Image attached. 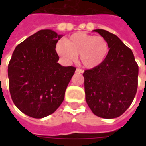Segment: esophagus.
I'll list each match as a JSON object with an SVG mask.
<instances>
[{
  "mask_svg": "<svg viewBox=\"0 0 146 146\" xmlns=\"http://www.w3.org/2000/svg\"><path fill=\"white\" fill-rule=\"evenodd\" d=\"M82 72H83V70H82V69L77 68V69H76V73H82Z\"/></svg>",
  "mask_w": 146,
  "mask_h": 146,
  "instance_id": "1",
  "label": "esophagus"
}]
</instances>
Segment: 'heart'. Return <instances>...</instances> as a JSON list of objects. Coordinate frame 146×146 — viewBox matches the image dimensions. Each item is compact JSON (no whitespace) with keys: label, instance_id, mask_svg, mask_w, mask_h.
Instances as JSON below:
<instances>
[{"label":"heart","instance_id":"obj_1","mask_svg":"<svg viewBox=\"0 0 146 146\" xmlns=\"http://www.w3.org/2000/svg\"><path fill=\"white\" fill-rule=\"evenodd\" d=\"M56 50L66 62L75 60L80 54V63L83 66L93 69L100 66L106 59L110 52V44L103 36L78 32L72 34L65 41L58 42Z\"/></svg>","mask_w":146,"mask_h":146}]
</instances>
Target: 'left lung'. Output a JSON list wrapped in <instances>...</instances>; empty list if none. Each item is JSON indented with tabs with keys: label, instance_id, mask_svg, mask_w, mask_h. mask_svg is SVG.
Returning <instances> with one entry per match:
<instances>
[{
	"label": "left lung",
	"instance_id": "obj_1",
	"mask_svg": "<svg viewBox=\"0 0 146 146\" xmlns=\"http://www.w3.org/2000/svg\"><path fill=\"white\" fill-rule=\"evenodd\" d=\"M93 31L108 40L110 52L100 66L83 73L86 101L95 115L113 119L122 115L133 101L139 66L131 49L117 35L104 29Z\"/></svg>",
	"mask_w": 146,
	"mask_h": 146
}]
</instances>
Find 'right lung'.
Listing matches in <instances>:
<instances>
[{
  "label": "right lung",
  "instance_id": "obj_1",
  "mask_svg": "<svg viewBox=\"0 0 146 146\" xmlns=\"http://www.w3.org/2000/svg\"><path fill=\"white\" fill-rule=\"evenodd\" d=\"M62 35L42 29L18 44L8 65L10 96L23 113L33 118L53 113L64 99L74 66L57 63L56 44Z\"/></svg>",
  "mask_w": 146,
  "mask_h": 146
}]
</instances>
